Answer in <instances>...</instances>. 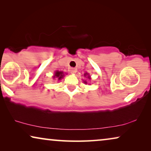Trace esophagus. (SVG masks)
Wrapping results in <instances>:
<instances>
[{"label":"esophagus","instance_id":"obj_1","mask_svg":"<svg viewBox=\"0 0 151 151\" xmlns=\"http://www.w3.org/2000/svg\"><path fill=\"white\" fill-rule=\"evenodd\" d=\"M76 71H77V69L76 68H70L69 69V72L71 73H76Z\"/></svg>","mask_w":151,"mask_h":151}]
</instances>
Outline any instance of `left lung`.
<instances>
[{
    "instance_id": "left-lung-1",
    "label": "left lung",
    "mask_w": 151,
    "mask_h": 151,
    "mask_svg": "<svg viewBox=\"0 0 151 151\" xmlns=\"http://www.w3.org/2000/svg\"><path fill=\"white\" fill-rule=\"evenodd\" d=\"M86 74H85V76H86ZM84 83H86V81H84Z\"/></svg>"
}]
</instances>
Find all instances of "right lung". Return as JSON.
I'll use <instances>...</instances> for the list:
<instances>
[{"instance_id": "right-lung-1", "label": "right lung", "mask_w": 151, "mask_h": 151, "mask_svg": "<svg viewBox=\"0 0 151 151\" xmlns=\"http://www.w3.org/2000/svg\"><path fill=\"white\" fill-rule=\"evenodd\" d=\"M63 76H64V74L63 72L57 71H55V73L54 76H53V78H57L58 80H60L61 78L63 77Z\"/></svg>"}]
</instances>
